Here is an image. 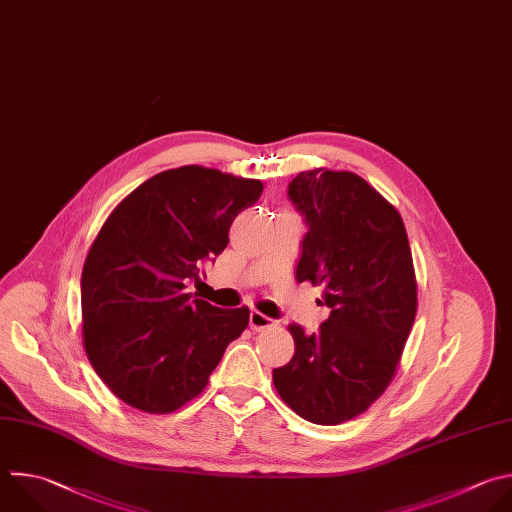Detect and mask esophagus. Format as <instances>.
<instances>
[{"mask_svg":"<svg viewBox=\"0 0 512 512\" xmlns=\"http://www.w3.org/2000/svg\"><path fill=\"white\" fill-rule=\"evenodd\" d=\"M275 321L271 319V317H267V315H263L261 311H257V309H253L251 313H249V327L251 329H255V331H261V329H267V327H271Z\"/></svg>","mask_w":512,"mask_h":512,"instance_id":"esophagus-1","label":"esophagus"}]
</instances>
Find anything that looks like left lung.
Wrapping results in <instances>:
<instances>
[{"label":"left lung","instance_id":"left-lung-1","mask_svg":"<svg viewBox=\"0 0 512 512\" xmlns=\"http://www.w3.org/2000/svg\"><path fill=\"white\" fill-rule=\"evenodd\" d=\"M287 197L307 227L295 277L323 287L329 317L315 333L289 325L295 354L273 384L295 414L333 426L394 378L416 317L410 243L398 211L354 173H299Z\"/></svg>","mask_w":512,"mask_h":512}]
</instances>
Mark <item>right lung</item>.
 I'll return each instance as SVG.
<instances>
[{
	"instance_id": "add662e5",
	"label": "right lung",
	"mask_w": 512,
	"mask_h": 512,
	"mask_svg": "<svg viewBox=\"0 0 512 512\" xmlns=\"http://www.w3.org/2000/svg\"><path fill=\"white\" fill-rule=\"evenodd\" d=\"M261 181L181 166L148 179L108 217L82 271L88 360L128 406L166 414L203 392L249 307L221 309L185 291L229 243Z\"/></svg>"
}]
</instances>
